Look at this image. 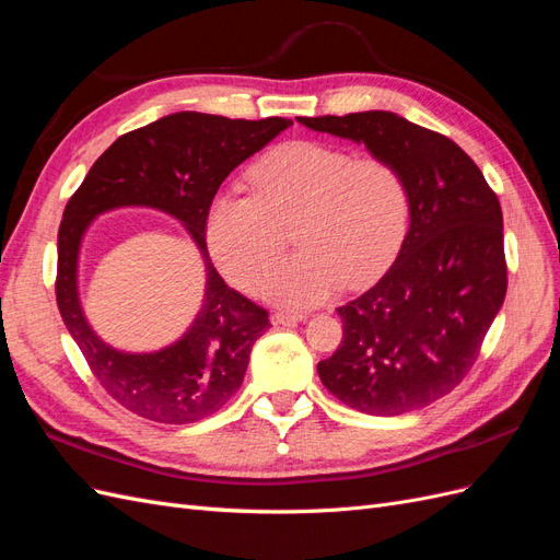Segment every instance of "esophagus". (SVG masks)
<instances>
[{
    "label": "esophagus",
    "mask_w": 560,
    "mask_h": 560,
    "mask_svg": "<svg viewBox=\"0 0 560 560\" xmlns=\"http://www.w3.org/2000/svg\"><path fill=\"white\" fill-rule=\"evenodd\" d=\"M306 317H308L306 313H282L280 311V313L270 315V322L278 327V325H294V322H303Z\"/></svg>",
    "instance_id": "obj_1"
}]
</instances>
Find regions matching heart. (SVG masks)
<instances>
[{
    "instance_id": "heart-1",
    "label": "heart",
    "mask_w": 560,
    "mask_h": 560,
    "mask_svg": "<svg viewBox=\"0 0 560 560\" xmlns=\"http://www.w3.org/2000/svg\"><path fill=\"white\" fill-rule=\"evenodd\" d=\"M252 194L219 191L206 219L208 247L222 273L257 292L293 229L302 249L266 282V296L306 308L343 284L362 287L395 259L411 222V191L383 156L284 142L249 167Z\"/></svg>"
}]
</instances>
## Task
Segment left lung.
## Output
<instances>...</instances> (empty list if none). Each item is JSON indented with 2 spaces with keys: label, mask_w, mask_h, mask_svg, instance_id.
<instances>
[{
  "label": "left lung",
  "mask_w": 560,
  "mask_h": 560,
  "mask_svg": "<svg viewBox=\"0 0 560 560\" xmlns=\"http://www.w3.org/2000/svg\"><path fill=\"white\" fill-rule=\"evenodd\" d=\"M317 132L393 161L411 191V226L387 273L346 306L343 341L317 364L334 397L401 416L448 395L477 362L506 294L502 210L465 151L393 112L299 116Z\"/></svg>",
  "instance_id": "1"
}]
</instances>
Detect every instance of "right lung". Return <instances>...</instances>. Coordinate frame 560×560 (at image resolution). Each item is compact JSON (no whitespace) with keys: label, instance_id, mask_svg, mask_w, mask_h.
I'll return each mask as SVG.
<instances>
[{"label":"right lung","instance_id":"add662e5","mask_svg":"<svg viewBox=\"0 0 560 560\" xmlns=\"http://www.w3.org/2000/svg\"><path fill=\"white\" fill-rule=\"evenodd\" d=\"M290 126V118L280 116L245 121L200 112L167 114L121 135L67 202L58 231V311L93 376L128 411L184 425L222 409L243 385L252 346L270 322L261 306L217 273L206 219L222 182ZM116 207H154L179 218L207 264V299L195 325L156 353L107 347L80 311L75 270L82 233L97 213Z\"/></svg>","mask_w":560,"mask_h":560}]
</instances>
